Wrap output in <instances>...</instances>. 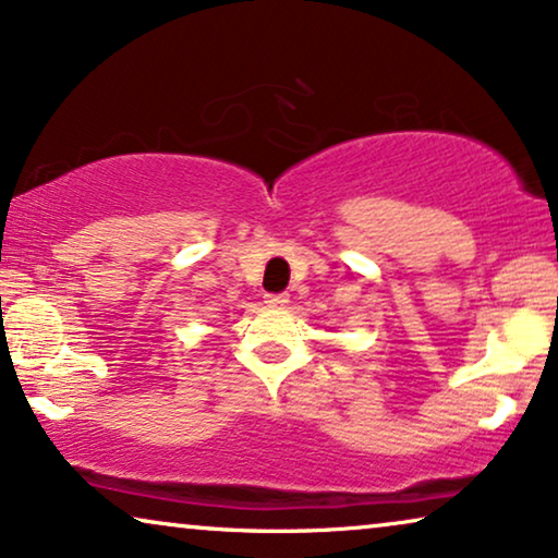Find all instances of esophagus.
I'll return each instance as SVG.
<instances>
[{
    "instance_id": "34e87169",
    "label": "esophagus",
    "mask_w": 558,
    "mask_h": 558,
    "mask_svg": "<svg viewBox=\"0 0 558 558\" xmlns=\"http://www.w3.org/2000/svg\"><path fill=\"white\" fill-rule=\"evenodd\" d=\"M288 301H291V299H288V293H275V295H267V306H270V308H283V306H288Z\"/></svg>"
}]
</instances>
